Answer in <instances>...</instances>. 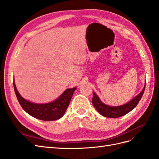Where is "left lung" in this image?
Segmentation results:
<instances>
[{
	"label": "left lung",
	"instance_id": "left-lung-1",
	"mask_svg": "<svg viewBox=\"0 0 159 159\" xmlns=\"http://www.w3.org/2000/svg\"><path fill=\"white\" fill-rule=\"evenodd\" d=\"M145 85L146 83L145 84V86H144L140 93L135 96L127 103L119 105V106H109V105L103 103L98 96L93 91V96L92 99L93 105L98 111L101 115H103V117L108 118H117L123 116V115L131 111L137 106L139 101L142 98L144 91H145Z\"/></svg>",
	"mask_w": 159,
	"mask_h": 159
}]
</instances>
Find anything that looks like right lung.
<instances>
[{
	"label": "right lung",
	"mask_w": 159,
	"mask_h": 159,
	"mask_svg": "<svg viewBox=\"0 0 159 159\" xmlns=\"http://www.w3.org/2000/svg\"><path fill=\"white\" fill-rule=\"evenodd\" d=\"M14 89L19 103L32 117L42 121H56L64 115L76 88L67 89L55 101L48 103H35L24 99L18 93L14 81Z\"/></svg>",
	"instance_id": "right-lung-1"
}]
</instances>
